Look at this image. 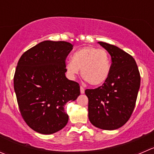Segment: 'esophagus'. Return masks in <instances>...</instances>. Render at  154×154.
<instances>
[{"label":"esophagus","instance_id":"obj_1","mask_svg":"<svg viewBox=\"0 0 154 154\" xmlns=\"http://www.w3.org/2000/svg\"><path fill=\"white\" fill-rule=\"evenodd\" d=\"M80 92H81L82 94L84 93V92H85V89H84V88H83V86H80Z\"/></svg>","mask_w":154,"mask_h":154}]
</instances>
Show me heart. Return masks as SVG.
<instances>
[{
    "label": "heart",
    "instance_id": "b5f03b06",
    "mask_svg": "<svg viewBox=\"0 0 154 154\" xmlns=\"http://www.w3.org/2000/svg\"><path fill=\"white\" fill-rule=\"evenodd\" d=\"M68 75L74 78L81 69V75L92 86H99L107 80L110 71V59L104 49L85 47L77 50L72 60L65 65Z\"/></svg>",
    "mask_w": 154,
    "mask_h": 154
}]
</instances>
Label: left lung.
Listing matches in <instances>:
<instances>
[{
    "mask_svg": "<svg viewBox=\"0 0 154 154\" xmlns=\"http://www.w3.org/2000/svg\"><path fill=\"white\" fill-rule=\"evenodd\" d=\"M111 57L107 80L95 89L85 90L89 119L93 126L105 130L123 126L135 108L141 83L140 72L131 55L119 47L98 42Z\"/></svg>",
    "mask_w": 154,
    "mask_h": 154,
    "instance_id": "obj_1",
    "label": "left lung"
}]
</instances>
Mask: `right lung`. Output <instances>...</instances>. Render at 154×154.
Returning <instances> with one entry per match:
<instances>
[{"instance_id":"1","label":"right lung","mask_w":154,"mask_h":154,"mask_svg":"<svg viewBox=\"0 0 154 154\" xmlns=\"http://www.w3.org/2000/svg\"><path fill=\"white\" fill-rule=\"evenodd\" d=\"M72 49L65 41H43L18 62L13 78L16 99L22 117L35 132L50 135L68 123L65 104L80 94L79 83L65 77Z\"/></svg>"}]
</instances>
